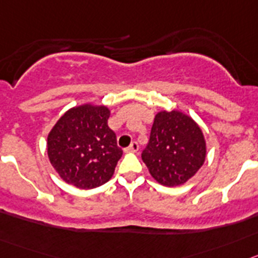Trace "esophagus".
<instances>
[{
  "mask_svg": "<svg viewBox=\"0 0 258 258\" xmlns=\"http://www.w3.org/2000/svg\"><path fill=\"white\" fill-rule=\"evenodd\" d=\"M127 152H138L139 150V144H138V141H132L131 144H130V146L128 148H127Z\"/></svg>",
  "mask_w": 258,
  "mask_h": 258,
  "instance_id": "esophagus-1",
  "label": "esophagus"
}]
</instances>
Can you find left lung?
Segmentation results:
<instances>
[{
  "label": "left lung",
  "instance_id": "obj_1",
  "mask_svg": "<svg viewBox=\"0 0 258 258\" xmlns=\"http://www.w3.org/2000/svg\"><path fill=\"white\" fill-rule=\"evenodd\" d=\"M141 158L159 184H184L206 159L202 130L191 118L177 110L158 113Z\"/></svg>",
  "mask_w": 258,
  "mask_h": 258
}]
</instances>
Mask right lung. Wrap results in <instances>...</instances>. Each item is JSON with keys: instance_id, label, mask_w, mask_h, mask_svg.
Wrapping results in <instances>:
<instances>
[{"instance_id": "add662e5", "label": "right lung", "mask_w": 258, "mask_h": 258, "mask_svg": "<svg viewBox=\"0 0 258 258\" xmlns=\"http://www.w3.org/2000/svg\"><path fill=\"white\" fill-rule=\"evenodd\" d=\"M109 115L106 106H77L62 115L48 134L50 162L68 184L94 189L114 173L123 152L109 128Z\"/></svg>"}]
</instances>
